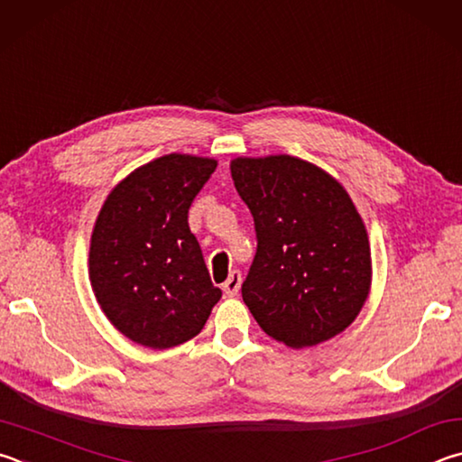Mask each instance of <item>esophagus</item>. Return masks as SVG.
<instances>
[{"instance_id": "obj_1", "label": "esophagus", "mask_w": 462, "mask_h": 462, "mask_svg": "<svg viewBox=\"0 0 462 462\" xmlns=\"http://www.w3.org/2000/svg\"><path fill=\"white\" fill-rule=\"evenodd\" d=\"M239 288H241V272L233 270L229 273V278H226V282L223 284V292H225V296H237Z\"/></svg>"}]
</instances>
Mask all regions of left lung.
Listing matches in <instances>:
<instances>
[{
	"label": "left lung",
	"instance_id": "left-lung-1",
	"mask_svg": "<svg viewBox=\"0 0 462 462\" xmlns=\"http://www.w3.org/2000/svg\"><path fill=\"white\" fill-rule=\"evenodd\" d=\"M231 176L255 223L241 294L257 325L294 349L343 333L369 296L371 249L341 182L286 153L231 160Z\"/></svg>",
	"mask_w": 462,
	"mask_h": 462
}]
</instances>
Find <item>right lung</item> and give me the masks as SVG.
Wrapping results in <instances>:
<instances>
[{
  "label": "right lung",
  "instance_id": "1",
  "mask_svg": "<svg viewBox=\"0 0 462 462\" xmlns=\"http://www.w3.org/2000/svg\"><path fill=\"white\" fill-rule=\"evenodd\" d=\"M217 160L168 153L135 168L97 217L88 278L105 317L152 349L197 337L221 298L189 226V208Z\"/></svg>",
  "mask_w": 462,
  "mask_h": 462
}]
</instances>
